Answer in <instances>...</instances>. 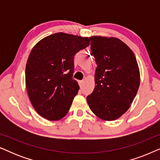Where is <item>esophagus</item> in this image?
I'll list each match as a JSON object with an SVG mask.
<instances>
[{
    "label": "esophagus",
    "mask_w": 160,
    "mask_h": 160,
    "mask_svg": "<svg viewBox=\"0 0 160 160\" xmlns=\"http://www.w3.org/2000/svg\"><path fill=\"white\" fill-rule=\"evenodd\" d=\"M84 80H82V81H79V82H78V83H79V85H80V87H82V85H83V84H84Z\"/></svg>",
    "instance_id": "34e87169"
}]
</instances>
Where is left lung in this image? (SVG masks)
Returning <instances> with one entry per match:
<instances>
[{"instance_id": "1", "label": "left lung", "mask_w": 160, "mask_h": 160, "mask_svg": "<svg viewBox=\"0 0 160 160\" xmlns=\"http://www.w3.org/2000/svg\"><path fill=\"white\" fill-rule=\"evenodd\" d=\"M91 51L97 68L95 89L87 97L91 111L105 121L122 117L130 107L140 85V71L134 53L114 37L93 36Z\"/></svg>"}]
</instances>
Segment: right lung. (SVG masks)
Returning <instances> with one entry per match:
<instances>
[{"instance_id":"1","label":"right lung","mask_w":160,"mask_h":160,"mask_svg":"<svg viewBox=\"0 0 160 160\" xmlns=\"http://www.w3.org/2000/svg\"><path fill=\"white\" fill-rule=\"evenodd\" d=\"M88 37L57 32L38 41L25 68V84L39 115L57 121L69 111L79 86L73 78L74 55L89 45Z\"/></svg>"}]
</instances>
